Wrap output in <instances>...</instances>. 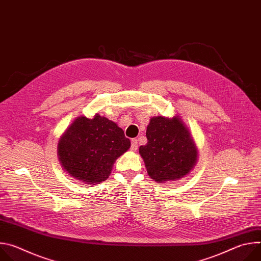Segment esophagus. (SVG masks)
<instances>
[{
    "instance_id": "1",
    "label": "esophagus",
    "mask_w": 261,
    "mask_h": 261,
    "mask_svg": "<svg viewBox=\"0 0 261 261\" xmlns=\"http://www.w3.org/2000/svg\"><path fill=\"white\" fill-rule=\"evenodd\" d=\"M137 139L136 138H133L132 140H131V151L132 152H135L136 150H137Z\"/></svg>"
}]
</instances>
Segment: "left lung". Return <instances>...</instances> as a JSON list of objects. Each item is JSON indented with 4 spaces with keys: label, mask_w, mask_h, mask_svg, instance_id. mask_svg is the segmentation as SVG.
I'll use <instances>...</instances> for the list:
<instances>
[{
    "label": "left lung",
    "mask_w": 261,
    "mask_h": 261,
    "mask_svg": "<svg viewBox=\"0 0 261 261\" xmlns=\"http://www.w3.org/2000/svg\"><path fill=\"white\" fill-rule=\"evenodd\" d=\"M147 143L139 147L147 174L158 184L182 178L197 163L198 148L178 116L153 117L146 128Z\"/></svg>",
    "instance_id": "left-lung-1"
}]
</instances>
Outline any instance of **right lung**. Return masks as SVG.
Masks as SVG:
<instances>
[{
    "label": "right lung",
    "instance_id": "right-lung-1",
    "mask_svg": "<svg viewBox=\"0 0 261 261\" xmlns=\"http://www.w3.org/2000/svg\"><path fill=\"white\" fill-rule=\"evenodd\" d=\"M131 142L117 123L98 114L93 119L77 117L58 142V157L64 170L84 184L108 178L116 160Z\"/></svg>",
    "mask_w": 261,
    "mask_h": 261
}]
</instances>
